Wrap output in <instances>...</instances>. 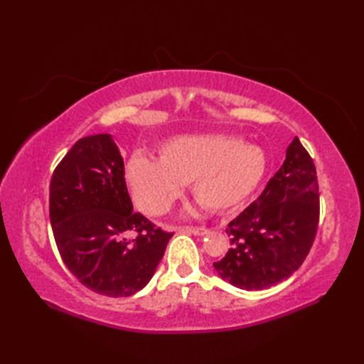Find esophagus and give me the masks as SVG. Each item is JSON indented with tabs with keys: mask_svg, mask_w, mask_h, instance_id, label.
<instances>
[{
	"mask_svg": "<svg viewBox=\"0 0 364 364\" xmlns=\"http://www.w3.org/2000/svg\"><path fill=\"white\" fill-rule=\"evenodd\" d=\"M181 232L186 234H193V235H206L209 230L206 228H199V226H182L179 228Z\"/></svg>",
	"mask_w": 364,
	"mask_h": 364,
	"instance_id": "34e87169",
	"label": "esophagus"
}]
</instances>
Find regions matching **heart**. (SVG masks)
Masks as SVG:
<instances>
[{
  "label": "heart",
  "mask_w": 364,
  "mask_h": 364,
  "mask_svg": "<svg viewBox=\"0 0 364 364\" xmlns=\"http://www.w3.org/2000/svg\"><path fill=\"white\" fill-rule=\"evenodd\" d=\"M267 173L264 150L223 134L183 135L159 147V159L136 153L126 181L142 211L164 214L179 199L183 185L211 211H229L247 202Z\"/></svg>",
  "instance_id": "heart-1"
}]
</instances>
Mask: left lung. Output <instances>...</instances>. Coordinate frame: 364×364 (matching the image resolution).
<instances>
[{"label":"left lung","instance_id":"8db88e82","mask_svg":"<svg viewBox=\"0 0 364 364\" xmlns=\"http://www.w3.org/2000/svg\"><path fill=\"white\" fill-rule=\"evenodd\" d=\"M318 213L314 162L296 136L261 196L228 225L230 249L214 269L245 290H264L287 279L314 243Z\"/></svg>","mask_w":364,"mask_h":364}]
</instances>
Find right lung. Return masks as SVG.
<instances>
[{
    "mask_svg": "<svg viewBox=\"0 0 364 364\" xmlns=\"http://www.w3.org/2000/svg\"><path fill=\"white\" fill-rule=\"evenodd\" d=\"M50 222L65 266L109 297L144 289L173 237L134 211L124 161L107 134L79 139L59 162L50 182Z\"/></svg>",
    "mask_w": 364,
    "mask_h": 364,
    "instance_id": "obj_1",
    "label": "right lung"
}]
</instances>
